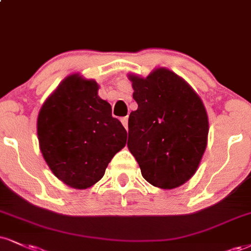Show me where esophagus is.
Returning a JSON list of instances; mask_svg holds the SVG:
<instances>
[{
  "label": "esophagus",
  "mask_w": 251,
  "mask_h": 251,
  "mask_svg": "<svg viewBox=\"0 0 251 251\" xmlns=\"http://www.w3.org/2000/svg\"><path fill=\"white\" fill-rule=\"evenodd\" d=\"M120 122H122V124H123L124 127L127 128V126H128V118H127V117H124V118H122V119H120Z\"/></svg>",
  "instance_id": "1"
}]
</instances>
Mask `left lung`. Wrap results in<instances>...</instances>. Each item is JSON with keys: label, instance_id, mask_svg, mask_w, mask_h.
<instances>
[{"label": "left lung", "instance_id": "8db88e82", "mask_svg": "<svg viewBox=\"0 0 251 251\" xmlns=\"http://www.w3.org/2000/svg\"><path fill=\"white\" fill-rule=\"evenodd\" d=\"M138 110L128 118L129 152L151 185L173 189L195 174L207 147L208 116L191 85L165 68L128 75Z\"/></svg>", "mask_w": 251, "mask_h": 251}]
</instances>
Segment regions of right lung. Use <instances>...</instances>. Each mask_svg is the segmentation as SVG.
<instances>
[{
  "mask_svg": "<svg viewBox=\"0 0 251 251\" xmlns=\"http://www.w3.org/2000/svg\"><path fill=\"white\" fill-rule=\"evenodd\" d=\"M96 80L65 78L38 113L39 150L65 185L86 189L104 176L108 162L126 145L127 132L98 96Z\"/></svg>",
  "mask_w": 251,
  "mask_h": 251,
  "instance_id": "add662e5",
  "label": "right lung"
}]
</instances>
